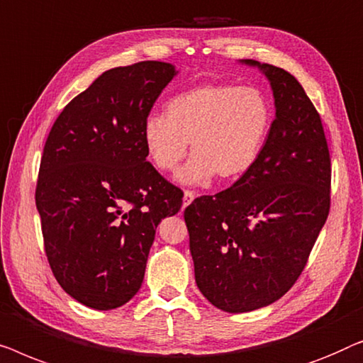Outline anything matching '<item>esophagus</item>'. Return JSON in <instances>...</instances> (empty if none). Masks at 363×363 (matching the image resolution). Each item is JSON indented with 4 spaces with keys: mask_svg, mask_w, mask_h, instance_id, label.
<instances>
[{
    "mask_svg": "<svg viewBox=\"0 0 363 363\" xmlns=\"http://www.w3.org/2000/svg\"><path fill=\"white\" fill-rule=\"evenodd\" d=\"M194 199H196V194H194L192 191H186V192H184V199H182V207H187L189 206V203H191L192 201H194Z\"/></svg>",
    "mask_w": 363,
    "mask_h": 363,
    "instance_id": "1",
    "label": "esophagus"
}]
</instances>
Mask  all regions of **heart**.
<instances>
[{"label":"heart","mask_w":363,"mask_h":363,"mask_svg":"<svg viewBox=\"0 0 363 363\" xmlns=\"http://www.w3.org/2000/svg\"><path fill=\"white\" fill-rule=\"evenodd\" d=\"M273 104L257 86L228 82L201 84L179 91L166 104V116L151 115L143 123V145L151 164L179 174L187 186H206L216 174L235 181L252 169L272 131Z\"/></svg>","instance_id":"obj_1"}]
</instances>
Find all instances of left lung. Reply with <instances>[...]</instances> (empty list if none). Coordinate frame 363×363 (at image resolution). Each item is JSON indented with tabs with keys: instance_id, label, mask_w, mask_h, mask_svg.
<instances>
[{
	"instance_id": "left-lung-1",
	"label": "left lung",
	"mask_w": 363,
	"mask_h": 363,
	"mask_svg": "<svg viewBox=\"0 0 363 363\" xmlns=\"http://www.w3.org/2000/svg\"><path fill=\"white\" fill-rule=\"evenodd\" d=\"M274 99L272 131L257 164L184 211L201 293L225 313H250L289 291L330 207V157L320 116L284 69L257 60Z\"/></svg>"
}]
</instances>
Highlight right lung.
Here are the masks:
<instances>
[{"instance_id": "1", "label": "right lung", "mask_w": 363, "mask_h": 363, "mask_svg": "<svg viewBox=\"0 0 363 363\" xmlns=\"http://www.w3.org/2000/svg\"><path fill=\"white\" fill-rule=\"evenodd\" d=\"M145 60L106 70L62 110L40 157L35 206L50 269L69 296L108 311L141 288L162 218L181 189L146 160L143 123L176 77Z\"/></svg>"}]
</instances>
